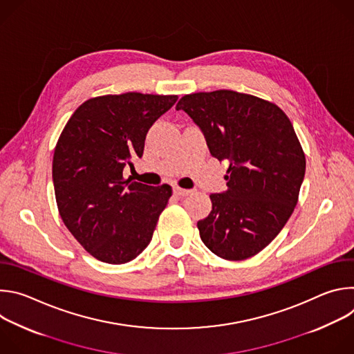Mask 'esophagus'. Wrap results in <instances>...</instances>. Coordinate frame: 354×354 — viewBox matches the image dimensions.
<instances>
[{
    "label": "esophagus",
    "instance_id": "1",
    "mask_svg": "<svg viewBox=\"0 0 354 354\" xmlns=\"http://www.w3.org/2000/svg\"><path fill=\"white\" fill-rule=\"evenodd\" d=\"M174 193H175L176 196H179V197H183V196L190 194L192 190H190V189H182V187H179V186H175V187H174Z\"/></svg>",
    "mask_w": 354,
    "mask_h": 354
}]
</instances>
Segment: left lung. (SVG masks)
I'll return each mask as SVG.
<instances>
[{
    "label": "left lung",
    "instance_id": "1",
    "mask_svg": "<svg viewBox=\"0 0 354 354\" xmlns=\"http://www.w3.org/2000/svg\"><path fill=\"white\" fill-rule=\"evenodd\" d=\"M185 111L210 154L227 160L228 189L210 194L212 213L197 223L201 241L227 261L255 257L294 212L306 156L287 115L269 100L230 89L185 95Z\"/></svg>",
    "mask_w": 354,
    "mask_h": 354
}]
</instances>
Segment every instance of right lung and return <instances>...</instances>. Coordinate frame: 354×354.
I'll list each match as a JSON object with an SVG mask.
<instances>
[{
  "mask_svg": "<svg viewBox=\"0 0 354 354\" xmlns=\"http://www.w3.org/2000/svg\"><path fill=\"white\" fill-rule=\"evenodd\" d=\"M176 100V95L140 92L91 97L59 137L53 156L59 213L74 238L100 262L127 263L153 238L172 187L124 179L123 169L142 157L149 127Z\"/></svg>",
  "mask_w": 354,
  "mask_h": 354,
  "instance_id": "obj_1",
  "label": "right lung"
}]
</instances>
